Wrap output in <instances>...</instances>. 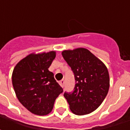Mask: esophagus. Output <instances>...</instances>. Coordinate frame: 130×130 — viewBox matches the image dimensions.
I'll return each instance as SVG.
<instances>
[{
    "mask_svg": "<svg viewBox=\"0 0 130 130\" xmlns=\"http://www.w3.org/2000/svg\"><path fill=\"white\" fill-rule=\"evenodd\" d=\"M59 84L60 85V86H61V87L63 88L64 87V85H65V81H64L63 79H62V80H61V81H60Z\"/></svg>",
    "mask_w": 130,
    "mask_h": 130,
    "instance_id": "obj_1",
    "label": "esophagus"
}]
</instances>
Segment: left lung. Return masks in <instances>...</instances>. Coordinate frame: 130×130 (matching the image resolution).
<instances>
[{
	"label": "left lung",
	"instance_id": "obj_1",
	"mask_svg": "<svg viewBox=\"0 0 130 130\" xmlns=\"http://www.w3.org/2000/svg\"><path fill=\"white\" fill-rule=\"evenodd\" d=\"M62 56L75 79L73 91L64 93L71 111L79 116L94 111L102 103L109 91L107 68L86 48L65 50Z\"/></svg>",
	"mask_w": 130,
	"mask_h": 130
}]
</instances>
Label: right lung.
I'll list each match as a JSON object with an SVG mask.
<instances>
[{"label":"right lung","mask_w":130,"mask_h":130,"mask_svg":"<svg viewBox=\"0 0 130 130\" xmlns=\"http://www.w3.org/2000/svg\"><path fill=\"white\" fill-rule=\"evenodd\" d=\"M56 52L30 54L16 65L12 85L19 101L28 111L44 116L52 111L56 99L63 92L48 71Z\"/></svg>","instance_id":"right-lung-1"}]
</instances>
